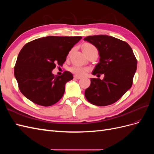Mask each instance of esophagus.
<instances>
[{
  "mask_svg": "<svg viewBox=\"0 0 154 154\" xmlns=\"http://www.w3.org/2000/svg\"><path fill=\"white\" fill-rule=\"evenodd\" d=\"M74 79H77V80H80V79L82 78L80 76H74Z\"/></svg>",
  "mask_w": 154,
  "mask_h": 154,
  "instance_id": "1",
  "label": "esophagus"
}]
</instances>
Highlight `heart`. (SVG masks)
I'll list each match as a JSON object with an SVG mask.
<instances>
[{"instance_id":"heart-1","label":"heart","mask_w":154,"mask_h":154,"mask_svg":"<svg viewBox=\"0 0 154 154\" xmlns=\"http://www.w3.org/2000/svg\"><path fill=\"white\" fill-rule=\"evenodd\" d=\"M83 50L84 53L87 55L88 53H91L92 51H97L96 48L94 45H92L89 43H85L83 45ZM69 71L75 74L78 76H83L86 74V73L88 72V69L87 67L79 66H72V67L69 68Z\"/></svg>"}]
</instances>
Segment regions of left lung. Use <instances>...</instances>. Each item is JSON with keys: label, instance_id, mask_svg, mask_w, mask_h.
<instances>
[{"label": "left lung", "instance_id": "obj_1", "mask_svg": "<svg viewBox=\"0 0 154 154\" xmlns=\"http://www.w3.org/2000/svg\"><path fill=\"white\" fill-rule=\"evenodd\" d=\"M99 51L100 62L93 75L104 74L103 80L91 78V85L85 91L86 99L97 106L114 103L131 88L137 69V59L131 47L125 41L107 35L85 37Z\"/></svg>", "mask_w": 154, "mask_h": 154}]
</instances>
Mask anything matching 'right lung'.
<instances>
[{
    "label": "right lung",
    "mask_w": 154,
    "mask_h": 154,
    "mask_svg": "<svg viewBox=\"0 0 154 154\" xmlns=\"http://www.w3.org/2000/svg\"><path fill=\"white\" fill-rule=\"evenodd\" d=\"M82 36H49L26 44L18 54L14 74L22 94L34 103L49 106L62 98L66 83L73 79L65 71L54 76L56 65L62 66L69 52Z\"/></svg>",
    "instance_id": "obj_1"
}]
</instances>
